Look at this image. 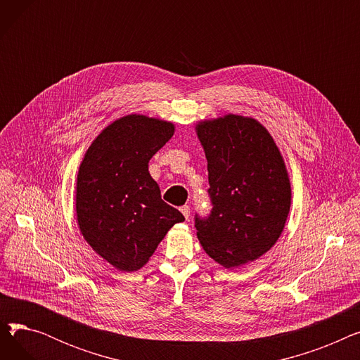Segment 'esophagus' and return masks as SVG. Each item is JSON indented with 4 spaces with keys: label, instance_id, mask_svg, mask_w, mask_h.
I'll use <instances>...</instances> for the list:
<instances>
[{
    "label": "esophagus",
    "instance_id": "esophagus-1",
    "mask_svg": "<svg viewBox=\"0 0 360 360\" xmlns=\"http://www.w3.org/2000/svg\"><path fill=\"white\" fill-rule=\"evenodd\" d=\"M181 213L184 214V217L188 220V219H190V214H191V209H190V205H182L181 207Z\"/></svg>",
    "mask_w": 360,
    "mask_h": 360
}]
</instances>
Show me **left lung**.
<instances>
[{
	"instance_id": "obj_1",
	"label": "left lung",
	"mask_w": 360,
	"mask_h": 360,
	"mask_svg": "<svg viewBox=\"0 0 360 360\" xmlns=\"http://www.w3.org/2000/svg\"><path fill=\"white\" fill-rule=\"evenodd\" d=\"M209 170L213 210L195 217L202 250L224 269H238L270 251L290 212L285 159L269 129L228 113L195 124Z\"/></svg>"
}]
</instances>
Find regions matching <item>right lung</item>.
<instances>
[{"label":"right lung","instance_id":"add662e5","mask_svg":"<svg viewBox=\"0 0 360 360\" xmlns=\"http://www.w3.org/2000/svg\"><path fill=\"white\" fill-rule=\"evenodd\" d=\"M175 124L141 113L110 122L93 140L75 184V216L91 250L120 271H137L185 217L160 197L148 162Z\"/></svg>","mask_w":360,"mask_h":360}]
</instances>
